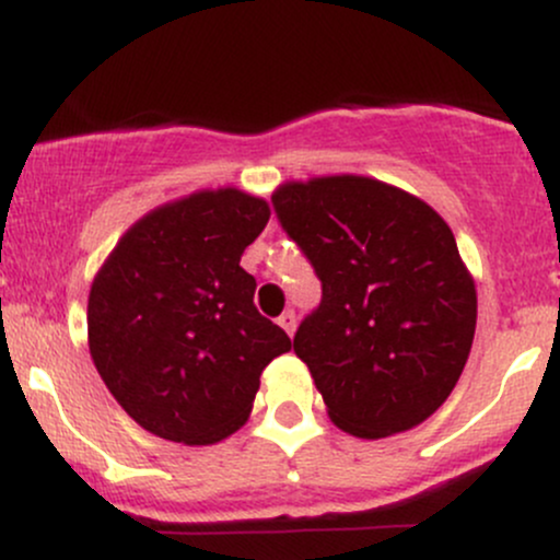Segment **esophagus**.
I'll return each instance as SVG.
<instances>
[{
  "mask_svg": "<svg viewBox=\"0 0 560 560\" xmlns=\"http://www.w3.org/2000/svg\"><path fill=\"white\" fill-rule=\"evenodd\" d=\"M279 326L289 334V337H292L294 329H298V318H294V311H284V313H281V316H279Z\"/></svg>",
  "mask_w": 560,
  "mask_h": 560,
  "instance_id": "34e87169",
  "label": "esophagus"
}]
</instances>
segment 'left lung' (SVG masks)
<instances>
[{"mask_svg": "<svg viewBox=\"0 0 560 560\" xmlns=\"http://www.w3.org/2000/svg\"><path fill=\"white\" fill-rule=\"evenodd\" d=\"M273 208L324 289L294 352L329 419L363 440L419 427L458 384L477 329V287L445 218L355 173L281 184Z\"/></svg>", "mask_w": 560, "mask_h": 560, "instance_id": "8db88e82", "label": "left lung"}]
</instances>
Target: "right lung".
I'll use <instances>...</instances> for the list:
<instances>
[{"label":"right lung","mask_w":560,"mask_h":560,"mask_svg":"<svg viewBox=\"0 0 560 560\" xmlns=\"http://www.w3.org/2000/svg\"><path fill=\"white\" fill-rule=\"evenodd\" d=\"M271 208L236 186L202 189L141 215L96 271L89 352L141 429L215 445L244 427L273 358L292 339L255 307L240 266Z\"/></svg>","instance_id":"obj_1"}]
</instances>
